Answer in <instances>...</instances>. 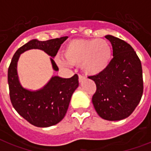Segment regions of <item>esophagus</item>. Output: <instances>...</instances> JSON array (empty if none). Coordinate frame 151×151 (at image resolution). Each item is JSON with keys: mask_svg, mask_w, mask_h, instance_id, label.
<instances>
[{"mask_svg": "<svg viewBox=\"0 0 151 151\" xmlns=\"http://www.w3.org/2000/svg\"><path fill=\"white\" fill-rule=\"evenodd\" d=\"M78 77H79V82H82L83 80H85V77H83V76L81 75V74H79V75H78Z\"/></svg>", "mask_w": 151, "mask_h": 151, "instance_id": "esophagus-1", "label": "esophagus"}]
</instances>
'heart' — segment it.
<instances>
[{
  "label": "heart",
  "mask_w": 151,
  "mask_h": 151,
  "mask_svg": "<svg viewBox=\"0 0 151 151\" xmlns=\"http://www.w3.org/2000/svg\"><path fill=\"white\" fill-rule=\"evenodd\" d=\"M112 50L104 39H75L70 41L64 50V58L58 59L60 66L81 65L90 76L98 75L107 69L111 60Z\"/></svg>",
  "instance_id": "b5f03b06"
}]
</instances>
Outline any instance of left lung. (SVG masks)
Instances as JSON below:
<instances>
[{
  "label": "left lung",
  "instance_id": "1",
  "mask_svg": "<svg viewBox=\"0 0 151 151\" xmlns=\"http://www.w3.org/2000/svg\"><path fill=\"white\" fill-rule=\"evenodd\" d=\"M105 37L112 44L114 58L104 71L89 77L97 87L92 102L101 118L121 121L130 116L140 103L144 91L142 66L126 41L111 35Z\"/></svg>",
  "mask_w": 151,
  "mask_h": 151
}]
</instances>
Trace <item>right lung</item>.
I'll list each match as a JSON object with an SVG mask.
<instances>
[{
  "instance_id": "obj_1",
  "label": "right lung",
  "mask_w": 151,
  "mask_h": 151,
  "mask_svg": "<svg viewBox=\"0 0 151 151\" xmlns=\"http://www.w3.org/2000/svg\"><path fill=\"white\" fill-rule=\"evenodd\" d=\"M66 39L67 37H61L46 41L30 40L15 52L9 66L7 81L11 104L19 114L34 126L47 127L62 121L68 111L72 94L79 85L78 76L74 74L70 78L54 76L44 88L30 91L23 88L19 83L17 60L21 54L30 49H40L54 58ZM50 60L54 70H58L54 60L52 58Z\"/></svg>"
}]
</instances>
